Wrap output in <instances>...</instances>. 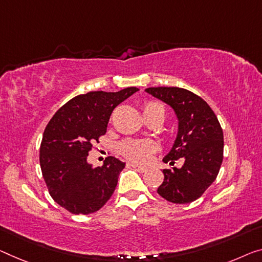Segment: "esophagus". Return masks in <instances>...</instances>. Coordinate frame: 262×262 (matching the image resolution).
<instances>
[{"label":"esophagus","mask_w":262,"mask_h":262,"mask_svg":"<svg viewBox=\"0 0 262 262\" xmlns=\"http://www.w3.org/2000/svg\"><path fill=\"white\" fill-rule=\"evenodd\" d=\"M130 166H132L134 168H136V170L138 171V172H140V173L146 172V170H147V167H145V166H139V165H137V164H130Z\"/></svg>","instance_id":"esophagus-1"}]
</instances>
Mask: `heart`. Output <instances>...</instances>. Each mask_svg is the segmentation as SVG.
<instances>
[{"label": "heart", "mask_w": 262, "mask_h": 262, "mask_svg": "<svg viewBox=\"0 0 262 262\" xmlns=\"http://www.w3.org/2000/svg\"><path fill=\"white\" fill-rule=\"evenodd\" d=\"M144 117L147 116L159 115L164 119L165 108L160 103L146 102L143 106ZM119 154L123 155L126 159L135 163H145L151 156L152 152L156 150V144L151 140H140V139H126L119 144Z\"/></svg>", "instance_id": "heart-1"}]
</instances>
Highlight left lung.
<instances>
[{"mask_svg": "<svg viewBox=\"0 0 262 262\" xmlns=\"http://www.w3.org/2000/svg\"><path fill=\"white\" fill-rule=\"evenodd\" d=\"M147 94L170 105L178 118V135L163 159L180 168H165L158 194L174 204H188L203 195L218 176L224 158L223 128L214 112L198 95L177 86L147 88Z\"/></svg>", "mask_w": 262, "mask_h": 262, "instance_id": "8db88e82", "label": "left lung"}]
</instances>
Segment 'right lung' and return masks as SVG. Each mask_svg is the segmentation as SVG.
Returning <instances> with one entry per match:
<instances>
[{"mask_svg": "<svg viewBox=\"0 0 262 262\" xmlns=\"http://www.w3.org/2000/svg\"><path fill=\"white\" fill-rule=\"evenodd\" d=\"M138 89L91 91L70 99L52 116L44 130L39 164L51 198L72 214L97 212L111 198L125 163L107 157L94 167L88 156L105 135L114 108Z\"/></svg>", "mask_w": 262, "mask_h": 262, "instance_id": "obj_1", "label": "right lung"}]
</instances>
